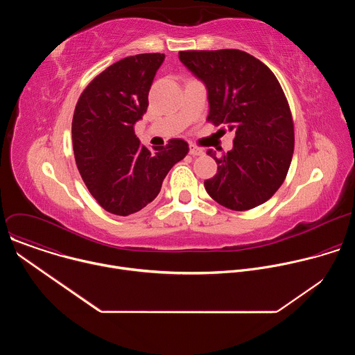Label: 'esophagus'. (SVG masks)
<instances>
[{
  "mask_svg": "<svg viewBox=\"0 0 355 355\" xmlns=\"http://www.w3.org/2000/svg\"><path fill=\"white\" fill-rule=\"evenodd\" d=\"M189 155L193 156V157H196V156H202V155H204V151H202V148H199V147H196V146H193V144H189Z\"/></svg>",
  "mask_w": 355,
  "mask_h": 355,
  "instance_id": "esophagus-1",
  "label": "esophagus"
}]
</instances>
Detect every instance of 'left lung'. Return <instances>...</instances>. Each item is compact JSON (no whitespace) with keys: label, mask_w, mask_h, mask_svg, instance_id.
Wrapping results in <instances>:
<instances>
[{"label":"left lung","mask_w":355,"mask_h":355,"mask_svg":"<svg viewBox=\"0 0 355 355\" xmlns=\"http://www.w3.org/2000/svg\"><path fill=\"white\" fill-rule=\"evenodd\" d=\"M181 63L208 92V121L236 133L233 148L205 181L207 192L225 208L247 211L268 200L282 185L293 155V123L274 73L241 50H188Z\"/></svg>","instance_id":"left-lung-1"}]
</instances>
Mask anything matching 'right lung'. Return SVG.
I'll list each match as a JSON object with an SVG mask.
<instances>
[{"mask_svg": "<svg viewBox=\"0 0 355 355\" xmlns=\"http://www.w3.org/2000/svg\"><path fill=\"white\" fill-rule=\"evenodd\" d=\"M164 58L143 53L114 63L77 103L71 126L76 163L91 195L110 214L129 216L148 205L188 153L182 139L148 150L135 135Z\"/></svg>", "mask_w": 355, "mask_h": 355, "instance_id": "right-lung-1", "label": "right lung"}]
</instances>
